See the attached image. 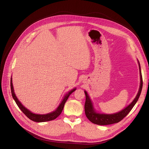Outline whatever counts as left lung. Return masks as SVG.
I'll list each match as a JSON object with an SVG mask.
<instances>
[{"instance_id": "1", "label": "left lung", "mask_w": 149, "mask_h": 149, "mask_svg": "<svg viewBox=\"0 0 149 149\" xmlns=\"http://www.w3.org/2000/svg\"><path fill=\"white\" fill-rule=\"evenodd\" d=\"M139 62V61H138ZM139 71H140V76H141V83H140V88L139 92L137 94L136 97H135L133 101L130 104L124 108V109L120 111V112H117V113L111 114H100L97 113L94 110L93 103L91 100L88 96L87 92L84 91V93L86 95V101L84 104V111L86 116L87 118L91 122V123L101 125H109L114 123H118L121 120H123L125 117L127 116L129 112L132 110L134 105L136 104L137 101H138L140 95L142 91V76L141 70V65L139 62Z\"/></svg>"}]
</instances>
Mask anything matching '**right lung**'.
I'll use <instances>...</instances> for the list:
<instances>
[{"label":"right lung","mask_w":149,"mask_h":149,"mask_svg":"<svg viewBox=\"0 0 149 149\" xmlns=\"http://www.w3.org/2000/svg\"><path fill=\"white\" fill-rule=\"evenodd\" d=\"M10 88H11V93H12V97L13 98V100H15L18 107L20 108V109L24 112V114L29 119H30V120L33 121L37 122V123H42V122H47V121H49V120L55 119L57 117H58L61 114L65 104L68 99L70 94L76 90V88H74L73 89L70 91L68 93L66 94L65 96L63 98V100H62L60 104V105L58 106L57 109L55 111L52 112L50 113H48L47 114H33V112H31L29 109H26V107H25L17 99L16 95L15 94L14 91H13L12 78L10 80Z\"/></svg>","instance_id":"obj_1"}]
</instances>
